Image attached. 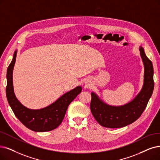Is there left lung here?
<instances>
[{
    "label": "left lung",
    "instance_id": "8db88e82",
    "mask_svg": "<svg viewBox=\"0 0 160 160\" xmlns=\"http://www.w3.org/2000/svg\"><path fill=\"white\" fill-rule=\"evenodd\" d=\"M139 50L144 66V85L131 102L121 106H112L105 104L95 93H91V110L100 125L108 128L123 127L137 120L146 109L154 91V68L143 48L140 47Z\"/></svg>",
    "mask_w": 160,
    "mask_h": 160
}]
</instances>
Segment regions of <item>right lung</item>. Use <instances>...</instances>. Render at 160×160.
<instances>
[{"label": "right lung", "instance_id": "add662e5", "mask_svg": "<svg viewBox=\"0 0 160 160\" xmlns=\"http://www.w3.org/2000/svg\"><path fill=\"white\" fill-rule=\"evenodd\" d=\"M17 51L7 69L6 97L16 118L28 129L36 132L52 131L58 127L64 118L69 104L82 91L81 87H77L59 98L50 106L40 110H31L23 106L15 96L12 81V73L15 64Z\"/></svg>", "mask_w": 160, "mask_h": 160}]
</instances>
